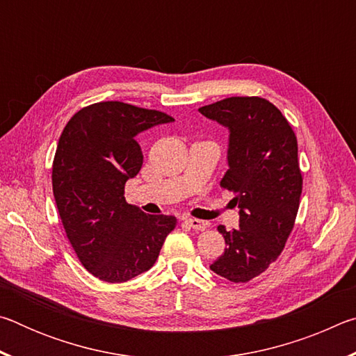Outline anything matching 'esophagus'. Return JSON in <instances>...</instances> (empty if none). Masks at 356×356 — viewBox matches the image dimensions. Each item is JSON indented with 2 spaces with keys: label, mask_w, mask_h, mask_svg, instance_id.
Here are the masks:
<instances>
[{
  "label": "esophagus",
  "mask_w": 356,
  "mask_h": 356,
  "mask_svg": "<svg viewBox=\"0 0 356 356\" xmlns=\"http://www.w3.org/2000/svg\"><path fill=\"white\" fill-rule=\"evenodd\" d=\"M185 225H188L190 227L196 229V231H204V229L207 227V222L202 221V220H197V218H191V216H186V218H184Z\"/></svg>",
  "instance_id": "obj_1"
}]
</instances>
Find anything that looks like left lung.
I'll return each mask as SVG.
<instances>
[{
	"label": "left lung",
	"mask_w": 356,
	"mask_h": 356,
	"mask_svg": "<svg viewBox=\"0 0 356 356\" xmlns=\"http://www.w3.org/2000/svg\"><path fill=\"white\" fill-rule=\"evenodd\" d=\"M200 111L231 131L229 170L220 185L240 207L237 229L218 226L226 250L210 270L236 284L248 282L280 257L293 229L303 190L297 136L262 97H227Z\"/></svg>",
	"instance_id": "8db88e82"
}]
</instances>
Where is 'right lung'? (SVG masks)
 Instances as JSON below:
<instances>
[{"label":"right lung","mask_w":356,"mask_h":356,"mask_svg":"<svg viewBox=\"0 0 356 356\" xmlns=\"http://www.w3.org/2000/svg\"><path fill=\"white\" fill-rule=\"evenodd\" d=\"M172 120L124 102H99L75 113L63 130L53 195L78 261L95 278L125 282L147 272L177 225L176 216L146 215L124 196L125 182L143 166L136 135Z\"/></svg>","instance_id":"obj_1"}]
</instances>
